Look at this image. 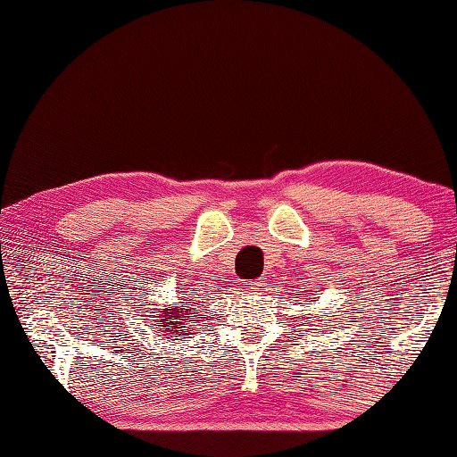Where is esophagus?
Returning a JSON list of instances; mask_svg holds the SVG:
<instances>
[{
  "mask_svg": "<svg viewBox=\"0 0 457 457\" xmlns=\"http://www.w3.org/2000/svg\"><path fill=\"white\" fill-rule=\"evenodd\" d=\"M244 287H245V289H250V292H260V289H262V284H260V281H245Z\"/></svg>",
  "mask_w": 457,
  "mask_h": 457,
  "instance_id": "esophagus-1",
  "label": "esophagus"
}]
</instances>
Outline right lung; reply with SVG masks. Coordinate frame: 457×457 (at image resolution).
Returning a JSON list of instances; mask_svg holds the SVG:
<instances>
[{
	"mask_svg": "<svg viewBox=\"0 0 457 457\" xmlns=\"http://www.w3.org/2000/svg\"><path fill=\"white\" fill-rule=\"evenodd\" d=\"M184 305H179V308H171V310H163L162 313H157L154 326H157V334H163V336H170V337H179V336H186L184 328H187L189 323H194V315H189L192 310H186L189 303L192 302H181Z\"/></svg>",
	"mask_w": 457,
	"mask_h": 457,
	"instance_id": "add662e5",
	"label": "right lung"
}]
</instances>
